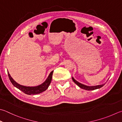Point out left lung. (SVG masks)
<instances>
[{
    "instance_id": "8db88e82",
    "label": "left lung",
    "mask_w": 122,
    "mask_h": 122,
    "mask_svg": "<svg viewBox=\"0 0 122 122\" xmlns=\"http://www.w3.org/2000/svg\"><path fill=\"white\" fill-rule=\"evenodd\" d=\"M72 79L73 81V82H75L76 85H78L80 88H82V89H83L87 90H95V89H99V88H101L102 86H104L105 84L106 83H104V84L100 85L89 86H86L85 85L82 84V83H81L80 82H79L78 81H77V80H76L75 79H74L73 77H72Z\"/></svg>"
}]
</instances>
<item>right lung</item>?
Segmentation results:
<instances>
[{
  "mask_svg": "<svg viewBox=\"0 0 122 122\" xmlns=\"http://www.w3.org/2000/svg\"><path fill=\"white\" fill-rule=\"evenodd\" d=\"M53 73V71H51L49 74L48 77L46 78V79L45 80V81H44L41 85L36 86L30 87L25 86L21 85L20 84H19L17 82H16L13 79V78L11 77V76L10 75V74H9V72L8 71V75L9 80H10L12 84L14 85V86L16 87L17 88H18V89H20L21 92H24L25 94L30 95L39 94H40V93L45 91V90L48 88L50 83L51 82Z\"/></svg>",
  "mask_w": 122,
  "mask_h": 122,
  "instance_id": "1",
  "label": "right lung"
}]
</instances>
